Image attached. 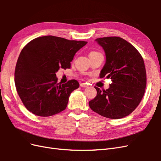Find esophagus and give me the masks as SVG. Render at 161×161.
<instances>
[{
  "label": "esophagus",
  "mask_w": 161,
  "mask_h": 161,
  "mask_svg": "<svg viewBox=\"0 0 161 161\" xmlns=\"http://www.w3.org/2000/svg\"><path fill=\"white\" fill-rule=\"evenodd\" d=\"M80 86H82V87H84V88H85V87L88 86V85H87L85 84V83H80Z\"/></svg>",
  "instance_id": "1"
}]
</instances>
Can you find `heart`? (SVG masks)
<instances>
[{
	"label": "heart",
	"instance_id": "obj_1",
	"mask_svg": "<svg viewBox=\"0 0 161 161\" xmlns=\"http://www.w3.org/2000/svg\"><path fill=\"white\" fill-rule=\"evenodd\" d=\"M99 52H96V51H92V52H91L90 53H89V57L90 56H94V55H95V54H97V53H99Z\"/></svg>",
	"mask_w": 161,
	"mask_h": 161
}]
</instances>
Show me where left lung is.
I'll list each match as a JSON object with an SVG mask.
<instances>
[{"mask_svg": "<svg viewBox=\"0 0 161 161\" xmlns=\"http://www.w3.org/2000/svg\"><path fill=\"white\" fill-rule=\"evenodd\" d=\"M96 41L106 56L100 77L110 78L113 83L102 91L95 86L97 96L89 101V107L105 118H124L132 113L144 96L147 86L144 60L136 48L123 38L106 37Z\"/></svg>", "mask_w": 161, "mask_h": 161, "instance_id": "8db88e82", "label": "left lung"}]
</instances>
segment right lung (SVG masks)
<instances>
[{"mask_svg":"<svg viewBox=\"0 0 161 161\" xmlns=\"http://www.w3.org/2000/svg\"><path fill=\"white\" fill-rule=\"evenodd\" d=\"M86 42L47 36L33 39L23 48L14 70V83L26 109L41 117L64 111L76 80L58 82L56 72L70 68L75 53Z\"/></svg>","mask_w":161,"mask_h":161,"instance_id":"obj_1","label":"right lung"}]
</instances>
